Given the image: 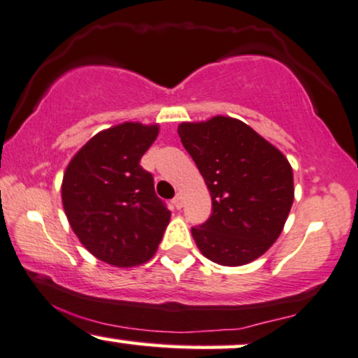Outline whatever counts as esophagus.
<instances>
[{
    "label": "esophagus",
    "mask_w": 358,
    "mask_h": 358,
    "mask_svg": "<svg viewBox=\"0 0 358 358\" xmlns=\"http://www.w3.org/2000/svg\"><path fill=\"white\" fill-rule=\"evenodd\" d=\"M182 199H184L182 194H178L174 197V199H172V204H174L178 209H180V208H182Z\"/></svg>",
    "instance_id": "1"
}]
</instances>
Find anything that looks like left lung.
Segmentation results:
<instances>
[{
  "label": "left lung",
  "instance_id": "obj_1",
  "mask_svg": "<svg viewBox=\"0 0 358 358\" xmlns=\"http://www.w3.org/2000/svg\"><path fill=\"white\" fill-rule=\"evenodd\" d=\"M178 134L211 192L209 220L191 229L206 258L241 266L270 250L293 204L288 159L245 122H182Z\"/></svg>",
  "mask_w": 358,
  "mask_h": 358
}]
</instances>
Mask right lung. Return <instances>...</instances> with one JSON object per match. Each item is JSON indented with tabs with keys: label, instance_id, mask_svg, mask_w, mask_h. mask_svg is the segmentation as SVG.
<instances>
[{
	"label": "right lung",
	"instance_id": "right-lung-1",
	"mask_svg": "<svg viewBox=\"0 0 358 358\" xmlns=\"http://www.w3.org/2000/svg\"><path fill=\"white\" fill-rule=\"evenodd\" d=\"M159 125L125 122L102 130L73 155L62 182L66 217L95 258L119 268L149 262L171 220L141 166Z\"/></svg>",
	"mask_w": 358,
	"mask_h": 358
}]
</instances>
